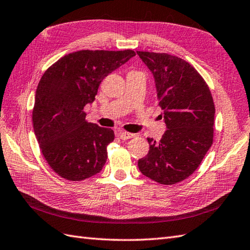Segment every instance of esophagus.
<instances>
[{
	"label": "esophagus",
	"mask_w": 250,
	"mask_h": 250,
	"mask_svg": "<svg viewBox=\"0 0 250 250\" xmlns=\"http://www.w3.org/2000/svg\"><path fill=\"white\" fill-rule=\"evenodd\" d=\"M116 135H118L122 140H128L130 138H134L136 135L134 134H130V132H127V131H123V130H119L116 131Z\"/></svg>",
	"instance_id": "obj_1"
}]
</instances>
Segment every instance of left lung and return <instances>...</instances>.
<instances>
[{
    "label": "left lung",
    "instance_id": "left-lung-1",
    "mask_svg": "<svg viewBox=\"0 0 250 250\" xmlns=\"http://www.w3.org/2000/svg\"><path fill=\"white\" fill-rule=\"evenodd\" d=\"M156 82L167 130L158 142L147 138L149 151L139 159L143 175L173 185L189 177L213 144L215 104L195 67L168 53L137 51Z\"/></svg>",
    "mask_w": 250,
    "mask_h": 250
}]
</instances>
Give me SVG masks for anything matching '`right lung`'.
Listing matches in <instances>:
<instances>
[{
	"instance_id": "right-lung-1",
	"label": "right lung",
	"mask_w": 250,
	"mask_h": 250,
	"mask_svg": "<svg viewBox=\"0 0 250 250\" xmlns=\"http://www.w3.org/2000/svg\"><path fill=\"white\" fill-rule=\"evenodd\" d=\"M134 50H80L66 54L43 73L32 122L43 158L59 176L83 181L101 172L114 132L85 120L104 77L135 57Z\"/></svg>"
}]
</instances>
